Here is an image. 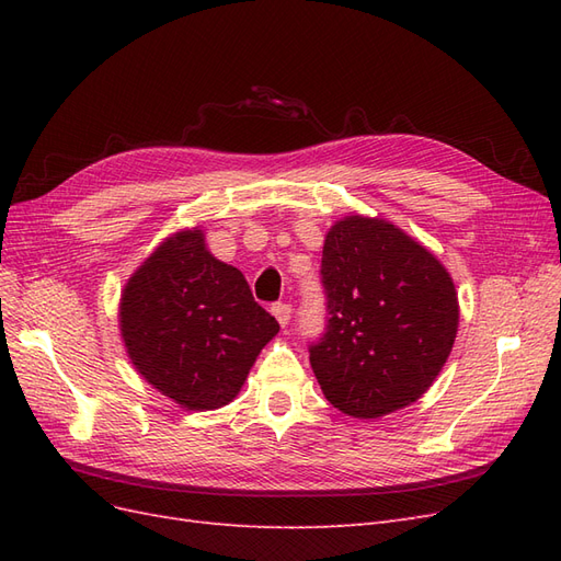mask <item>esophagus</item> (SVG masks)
<instances>
[{"mask_svg":"<svg viewBox=\"0 0 561 561\" xmlns=\"http://www.w3.org/2000/svg\"><path fill=\"white\" fill-rule=\"evenodd\" d=\"M271 313L276 316V320L280 322V325L285 328L287 322H290V318H293V304H287V301H276L274 307H271Z\"/></svg>","mask_w":561,"mask_h":561,"instance_id":"1","label":"esophagus"}]
</instances>
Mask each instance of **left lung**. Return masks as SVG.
<instances>
[{
    "label": "left lung",
    "instance_id": "8db88e82",
    "mask_svg": "<svg viewBox=\"0 0 561 561\" xmlns=\"http://www.w3.org/2000/svg\"><path fill=\"white\" fill-rule=\"evenodd\" d=\"M320 285L328 320L309 360L325 398L375 419L426 393L458 328L447 268L393 225L353 215L328 233Z\"/></svg>",
    "mask_w": 561,
    "mask_h": 561
}]
</instances>
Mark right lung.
Masks as SVG:
<instances>
[{"mask_svg": "<svg viewBox=\"0 0 561 561\" xmlns=\"http://www.w3.org/2000/svg\"><path fill=\"white\" fill-rule=\"evenodd\" d=\"M278 330L241 271L206 250L201 229L161 243L122 297V334L135 369L186 410L231 402Z\"/></svg>", "mask_w": 561, "mask_h": 561, "instance_id": "1", "label": "right lung"}]
</instances>
